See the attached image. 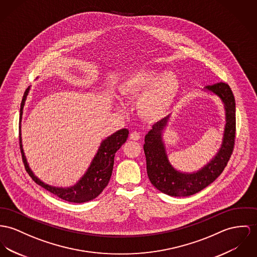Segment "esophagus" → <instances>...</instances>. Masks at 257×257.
Returning <instances> with one entry per match:
<instances>
[{"label":"esophagus","mask_w":257,"mask_h":257,"mask_svg":"<svg viewBox=\"0 0 257 257\" xmlns=\"http://www.w3.org/2000/svg\"><path fill=\"white\" fill-rule=\"evenodd\" d=\"M140 138L141 137H140V134H139L138 132H132L130 134V140H132V141H138Z\"/></svg>","instance_id":"obj_1"}]
</instances>
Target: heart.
Returning <instances> with one entry per match:
<instances>
[{"label":"heart","mask_w":257,"mask_h":257,"mask_svg":"<svg viewBox=\"0 0 257 257\" xmlns=\"http://www.w3.org/2000/svg\"><path fill=\"white\" fill-rule=\"evenodd\" d=\"M178 92L179 82L174 74L151 68L134 70L119 86V93L124 99L140 96L137 101V111L147 121L163 118L172 107Z\"/></svg>","instance_id":"1"}]
</instances>
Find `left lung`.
<instances>
[{
    "label": "left lung",
    "instance_id": "8db88e82",
    "mask_svg": "<svg viewBox=\"0 0 257 257\" xmlns=\"http://www.w3.org/2000/svg\"><path fill=\"white\" fill-rule=\"evenodd\" d=\"M220 98L225 108L226 124L221 148L216 156L197 172L187 173L175 169L167 158L162 133L170 115L153 125L146 135L144 152L147 160V173L151 183L163 194L171 197H189L195 195L223 172L234 150L236 135V101L228 84L220 82L205 87Z\"/></svg>",
    "mask_w": 257,
    "mask_h": 257
}]
</instances>
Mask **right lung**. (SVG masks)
<instances>
[{"label": "right lung", "mask_w": 257, "mask_h": 257, "mask_svg": "<svg viewBox=\"0 0 257 257\" xmlns=\"http://www.w3.org/2000/svg\"><path fill=\"white\" fill-rule=\"evenodd\" d=\"M30 87H28L23 95V98L20 104V146L22 160L25 166L26 171L29 176L50 193L54 194L59 198L75 203H82L89 200H92L97 198L99 194L103 191V189L107 186L109 179L111 177L113 163H114V156L115 153L121 148V146L126 142L128 138L129 131L128 129H120L117 132L113 133L109 137L104 139L99 146V150L93 158L88 170L81 177L79 181L69 188H59L50 186L42 182L39 178L36 177L34 173L31 171L26 158L24 156V152L22 149V141H21V119L23 113V106L25 104V100L28 96Z\"/></svg>", "instance_id": "obj_1"}]
</instances>
